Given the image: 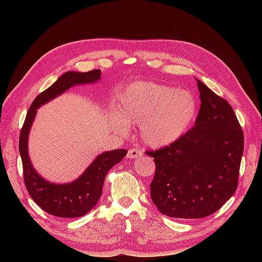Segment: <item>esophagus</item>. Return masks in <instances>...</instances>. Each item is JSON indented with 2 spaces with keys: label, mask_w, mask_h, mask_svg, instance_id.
Segmentation results:
<instances>
[{
  "label": "esophagus",
  "mask_w": 262,
  "mask_h": 262,
  "mask_svg": "<svg viewBox=\"0 0 262 262\" xmlns=\"http://www.w3.org/2000/svg\"><path fill=\"white\" fill-rule=\"evenodd\" d=\"M143 155V152H142L141 149H138V148H130L128 150V154H126V157L130 158V160H132V158H138L140 156Z\"/></svg>",
  "instance_id": "34e87169"
}]
</instances>
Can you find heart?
Returning <instances> with one entry per match:
<instances>
[{"instance_id":"heart-1","label":"heart","mask_w":262,"mask_h":262,"mask_svg":"<svg viewBox=\"0 0 262 262\" xmlns=\"http://www.w3.org/2000/svg\"><path fill=\"white\" fill-rule=\"evenodd\" d=\"M119 113L112 114L113 124L126 131L128 122H140L145 144L161 147L177 141L188 130L196 114V101L188 91L152 82H137L119 96Z\"/></svg>"}]
</instances>
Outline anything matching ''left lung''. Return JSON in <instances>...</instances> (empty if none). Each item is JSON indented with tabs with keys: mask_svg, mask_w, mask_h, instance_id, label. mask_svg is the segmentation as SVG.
<instances>
[{
	"mask_svg": "<svg viewBox=\"0 0 262 262\" xmlns=\"http://www.w3.org/2000/svg\"><path fill=\"white\" fill-rule=\"evenodd\" d=\"M198 81L194 126L168 146L146 150L155 162L150 198L164 215L202 219L223 207L238 185L244 133L232 106Z\"/></svg>",
	"mask_w": 262,
	"mask_h": 262,
	"instance_id": "obj_1",
	"label": "left lung"
}]
</instances>
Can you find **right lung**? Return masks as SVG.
I'll list each match as a JSON object with an SVG mask.
<instances>
[{
    "label": "right lung",
    "instance_id": "add662e5",
    "mask_svg": "<svg viewBox=\"0 0 262 262\" xmlns=\"http://www.w3.org/2000/svg\"><path fill=\"white\" fill-rule=\"evenodd\" d=\"M100 70L89 72H67L49 89L40 93L30 105L19 136V153L23 163L24 181L29 195L47 213L58 217H80L97 204L102 192L107 172L128 153L124 148L109 150L98 155L87 169L73 182L64 185L45 180L34 169L28 155V134L37 109L58 97L72 86L95 83L100 80Z\"/></svg>",
    "mask_w": 262,
    "mask_h": 262
}]
</instances>
